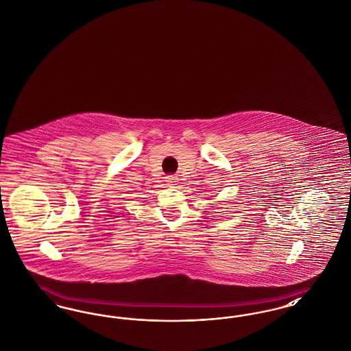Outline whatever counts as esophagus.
Wrapping results in <instances>:
<instances>
[{
	"instance_id": "1",
	"label": "esophagus",
	"mask_w": 351,
	"mask_h": 351,
	"mask_svg": "<svg viewBox=\"0 0 351 351\" xmlns=\"http://www.w3.org/2000/svg\"><path fill=\"white\" fill-rule=\"evenodd\" d=\"M166 179H167V184L169 186H173V185H176V183H178L176 176H167Z\"/></svg>"
}]
</instances>
